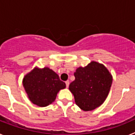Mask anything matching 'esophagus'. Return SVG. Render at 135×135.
I'll list each match as a JSON object with an SVG mask.
<instances>
[{
  "mask_svg": "<svg viewBox=\"0 0 135 135\" xmlns=\"http://www.w3.org/2000/svg\"><path fill=\"white\" fill-rule=\"evenodd\" d=\"M65 84H66V87H67V88H68L69 84H70V82H69V80L65 81Z\"/></svg>",
  "mask_w": 135,
  "mask_h": 135,
  "instance_id": "obj_1",
  "label": "esophagus"
}]
</instances>
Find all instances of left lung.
Here are the masks:
<instances>
[{
  "label": "left lung",
  "instance_id": "1",
  "mask_svg": "<svg viewBox=\"0 0 135 135\" xmlns=\"http://www.w3.org/2000/svg\"><path fill=\"white\" fill-rule=\"evenodd\" d=\"M74 76L69 89L74 96L76 104L84 111L99 107L108 97L112 84V76L108 69L92 61L84 68H78Z\"/></svg>",
  "mask_w": 135,
  "mask_h": 135
}]
</instances>
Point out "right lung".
<instances>
[{"label": "right lung", "instance_id": "add662e5", "mask_svg": "<svg viewBox=\"0 0 135 135\" xmlns=\"http://www.w3.org/2000/svg\"><path fill=\"white\" fill-rule=\"evenodd\" d=\"M23 85L30 100L40 107L53 103L59 90L65 88V82L48 68L34 69L24 77Z\"/></svg>", "mask_w": 135, "mask_h": 135}]
</instances>
